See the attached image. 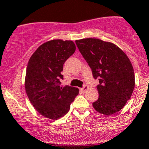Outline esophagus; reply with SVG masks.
<instances>
[{
  "label": "esophagus",
  "instance_id": "obj_1",
  "mask_svg": "<svg viewBox=\"0 0 149 149\" xmlns=\"http://www.w3.org/2000/svg\"><path fill=\"white\" fill-rule=\"evenodd\" d=\"M87 89H88V86H87V85H84V86H83V87L81 88V89L83 91V92H84V91H86Z\"/></svg>",
  "mask_w": 149,
  "mask_h": 149
}]
</instances>
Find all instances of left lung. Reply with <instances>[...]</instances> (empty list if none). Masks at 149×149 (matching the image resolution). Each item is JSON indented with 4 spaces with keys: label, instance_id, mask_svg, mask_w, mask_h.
Returning a JSON list of instances; mask_svg holds the SVG:
<instances>
[{
    "label": "left lung",
    "instance_id": "8db88e82",
    "mask_svg": "<svg viewBox=\"0 0 149 149\" xmlns=\"http://www.w3.org/2000/svg\"><path fill=\"white\" fill-rule=\"evenodd\" d=\"M75 43L90 67L93 77L98 79V99L93 102L96 111L111 115L123 108L135 86L131 61L120 48L98 39L76 40Z\"/></svg>",
    "mask_w": 149,
    "mask_h": 149
}]
</instances>
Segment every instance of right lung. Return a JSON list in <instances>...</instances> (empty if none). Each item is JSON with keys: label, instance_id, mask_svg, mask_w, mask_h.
Segmentation results:
<instances>
[{"label": "right lung", "instance_id": "add662e5", "mask_svg": "<svg viewBox=\"0 0 149 149\" xmlns=\"http://www.w3.org/2000/svg\"><path fill=\"white\" fill-rule=\"evenodd\" d=\"M75 49L72 41L55 39L39 46L29 60L26 93L36 110L48 119L65 116L79 93L77 88L60 85L63 64Z\"/></svg>", "mask_w": 149, "mask_h": 149}]
</instances>
